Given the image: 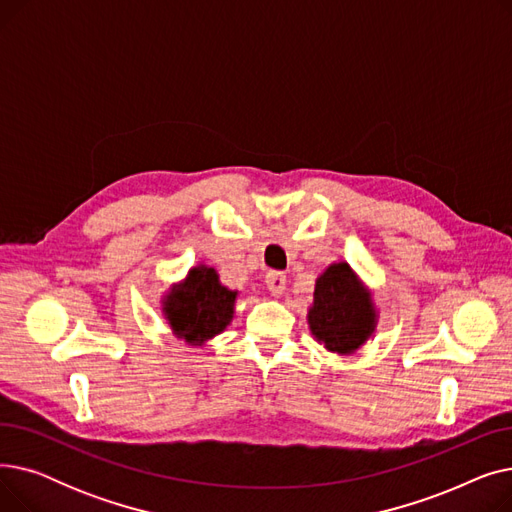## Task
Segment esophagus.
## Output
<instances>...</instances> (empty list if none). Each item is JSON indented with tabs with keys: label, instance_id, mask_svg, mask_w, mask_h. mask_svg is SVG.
Segmentation results:
<instances>
[{
	"label": "esophagus",
	"instance_id": "1",
	"mask_svg": "<svg viewBox=\"0 0 512 512\" xmlns=\"http://www.w3.org/2000/svg\"><path fill=\"white\" fill-rule=\"evenodd\" d=\"M265 284H267V290H270L274 297H280V294H284V290H286V276H284V272H270L265 276Z\"/></svg>",
	"mask_w": 512,
	"mask_h": 512
}]
</instances>
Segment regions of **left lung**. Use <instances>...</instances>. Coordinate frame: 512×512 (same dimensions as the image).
<instances>
[{"label": "left lung", "instance_id": "8db88e82", "mask_svg": "<svg viewBox=\"0 0 512 512\" xmlns=\"http://www.w3.org/2000/svg\"><path fill=\"white\" fill-rule=\"evenodd\" d=\"M307 324L313 338L336 355L357 353L375 332L378 309L346 261L328 265L317 278Z\"/></svg>", "mask_w": 512, "mask_h": 512}]
</instances>
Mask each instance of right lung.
I'll list each match as a JSON object with an SVG mask.
<instances>
[{"mask_svg": "<svg viewBox=\"0 0 512 512\" xmlns=\"http://www.w3.org/2000/svg\"><path fill=\"white\" fill-rule=\"evenodd\" d=\"M236 297L238 290L226 288L218 272L201 263L191 267L182 282L172 284L161 311L176 338L188 346H203L230 326Z\"/></svg>", "mask_w": 512, "mask_h": 512, "instance_id": "obj_1", "label": "right lung"}]
</instances>
